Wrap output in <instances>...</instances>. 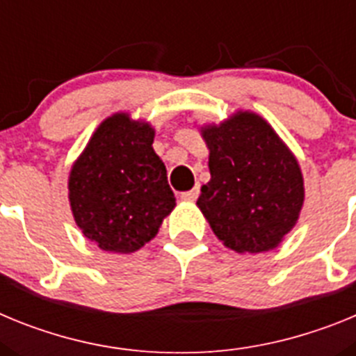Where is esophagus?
Segmentation results:
<instances>
[{
	"label": "esophagus",
	"instance_id": "1",
	"mask_svg": "<svg viewBox=\"0 0 356 356\" xmlns=\"http://www.w3.org/2000/svg\"><path fill=\"white\" fill-rule=\"evenodd\" d=\"M197 196H200V187H194L193 191H187V193L180 194V197L184 201H194Z\"/></svg>",
	"mask_w": 356,
	"mask_h": 356
}]
</instances>
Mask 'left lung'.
I'll return each mask as SVG.
<instances>
[{
    "instance_id": "1",
    "label": "left lung",
    "mask_w": 356,
    "mask_h": 356,
    "mask_svg": "<svg viewBox=\"0 0 356 356\" xmlns=\"http://www.w3.org/2000/svg\"><path fill=\"white\" fill-rule=\"evenodd\" d=\"M209 147L210 181L197 209L216 237L237 253L278 248L296 226L305 201L301 168L262 115L237 110L200 128Z\"/></svg>"
}]
</instances>
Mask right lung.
<instances>
[{
    "mask_svg": "<svg viewBox=\"0 0 356 356\" xmlns=\"http://www.w3.org/2000/svg\"><path fill=\"white\" fill-rule=\"evenodd\" d=\"M153 139L149 122L118 112L96 128L72 163L67 180L72 217L99 250H140L176 207Z\"/></svg>",
    "mask_w": 356,
    "mask_h": 356,
    "instance_id": "add662e5",
    "label": "right lung"
}]
</instances>
